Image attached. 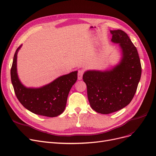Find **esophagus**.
I'll return each mask as SVG.
<instances>
[{"label": "esophagus", "mask_w": 156, "mask_h": 156, "mask_svg": "<svg viewBox=\"0 0 156 156\" xmlns=\"http://www.w3.org/2000/svg\"><path fill=\"white\" fill-rule=\"evenodd\" d=\"M83 73H84V71L83 69H79L78 71V79L79 80L82 79V76H83Z\"/></svg>", "instance_id": "34e87169"}]
</instances>
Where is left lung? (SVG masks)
<instances>
[{
  "label": "left lung",
  "instance_id": "1",
  "mask_svg": "<svg viewBox=\"0 0 156 156\" xmlns=\"http://www.w3.org/2000/svg\"><path fill=\"white\" fill-rule=\"evenodd\" d=\"M112 41L119 43L122 58L110 71H88L83 76L87 96L94 110L102 114L119 111L132 101L141 74L137 49L122 30H111Z\"/></svg>",
  "mask_w": 156,
  "mask_h": 156
}]
</instances>
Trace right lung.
Instances as JSON below:
<instances>
[{
	"label": "right lung",
	"mask_w": 156,
	"mask_h": 156,
	"mask_svg": "<svg viewBox=\"0 0 156 156\" xmlns=\"http://www.w3.org/2000/svg\"><path fill=\"white\" fill-rule=\"evenodd\" d=\"M16 49L11 69V79L18 101L26 109L39 115L57 117L66 108L67 99L72 86L77 80V71L60 76L53 82L39 89H28L20 82L16 71Z\"/></svg>",
	"instance_id": "obj_1"
}]
</instances>
